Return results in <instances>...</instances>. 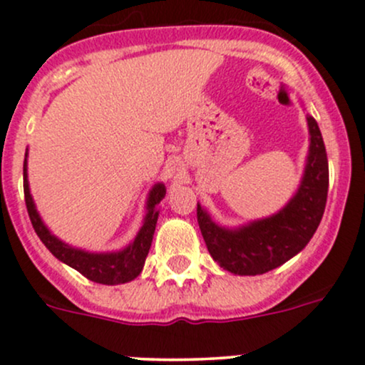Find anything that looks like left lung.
I'll return each instance as SVG.
<instances>
[{"instance_id": "8db88e82", "label": "left lung", "mask_w": 365, "mask_h": 365, "mask_svg": "<svg viewBox=\"0 0 365 365\" xmlns=\"http://www.w3.org/2000/svg\"><path fill=\"white\" fill-rule=\"evenodd\" d=\"M309 146L303 178L292 198L275 214L240 226H222L198 203L202 237L214 261L233 275H262L299 254L322 221L329 163L320 128L307 115Z\"/></svg>"}]
</instances>
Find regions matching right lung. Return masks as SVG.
<instances>
[{
	"mask_svg": "<svg viewBox=\"0 0 365 365\" xmlns=\"http://www.w3.org/2000/svg\"><path fill=\"white\" fill-rule=\"evenodd\" d=\"M167 187L163 182H156L151 187L146 198V214H144L143 225L134 237V240L128 245H125L120 250H111V252H90V250L78 249L61 238H57L48 226L43 222L40 212L36 209L33 195L29 190V179H27V150L24 160V197L27 212H29L31 222L40 240L45 244L46 249L62 261L64 264L71 266V268L80 272L81 275L87 277L88 280L97 282V284L104 285H118L132 282L134 278L140 275L144 268V261H146L148 252L153 242V235H155L156 221H158L160 214V202L165 198Z\"/></svg>",
	"mask_w": 365,
	"mask_h": 365,
	"instance_id": "1",
	"label": "right lung"
}]
</instances>
